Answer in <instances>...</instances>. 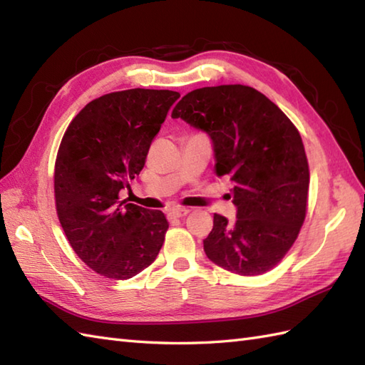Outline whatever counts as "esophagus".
<instances>
[{"label":"esophagus","mask_w":365,"mask_h":365,"mask_svg":"<svg viewBox=\"0 0 365 365\" xmlns=\"http://www.w3.org/2000/svg\"><path fill=\"white\" fill-rule=\"evenodd\" d=\"M190 213L188 208H183V207H174L170 208L168 212V218L169 220H175V218H183V216H187Z\"/></svg>","instance_id":"esophagus-1"}]
</instances>
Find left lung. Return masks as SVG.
<instances>
[{
	"mask_svg": "<svg viewBox=\"0 0 365 365\" xmlns=\"http://www.w3.org/2000/svg\"><path fill=\"white\" fill-rule=\"evenodd\" d=\"M210 138L218 177H229L237 220L213 216L207 257L242 276L282 260L306 218L309 166L298 130L259 91L243 84L188 92L173 111Z\"/></svg>",
	"mask_w": 365,
	"mask_h": 365,
	"instance_id": "8db88e82",
	"label": "left lung"
}]
</instances>
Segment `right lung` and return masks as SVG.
<instances>
[{"mask_svg":"<svg viewBox=\"0 0 365 365\" xmlns=\"http://www.w3.org/2000/svg\"><path fill=\"white\" fill-rule=\"evenodd\" d=\"M174 91L128 89L92 100L66 130L54 166L61 226L96 273L130 279L157 259L169 227L161 210L119 202L141 173Z\"/></svg>","mask_w":365,"mask_h":365,"instance_id":"1","label":"right lung"}]
</instances>
